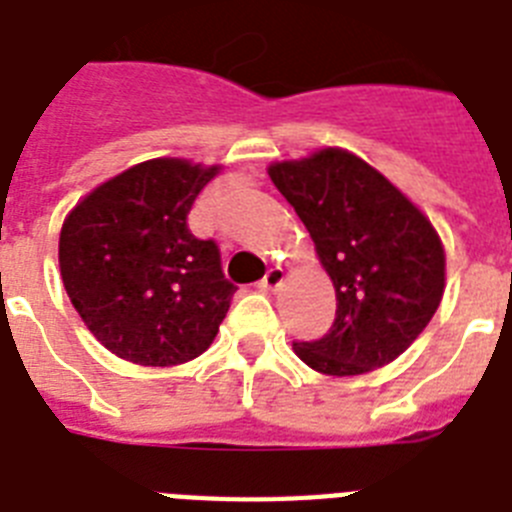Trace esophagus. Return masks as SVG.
I'll use <instances>...</instances> for the list:
<instances>
[{"mask_svg": "<svg viewBox=\"0 0 512 512\" xmlns=\"http://www.w3.org/2000/svg\"><path fill=\"white\" fill-rule=\"evenodd\" d=\"M281 281H284V268H281V265H273V268H268V273L263 276V281H260V287L276 289V287H281Z\"/></svg>", "mask_w": 512, "mask_h": 512, "instance_id": "obj_1", "label": "esophagus"}]
</instances>
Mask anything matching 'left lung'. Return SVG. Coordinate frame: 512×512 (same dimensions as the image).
Wrapping results in <instances>:
<instances>
[{"label": "left lung", "mask_w": 512, "mask_h": 512, "mask_svg": "<svg viewBox=\"0 0 512 512\" xmlns=\"http://www.w3.org/2000/svg\"><path fill=\"white\" fill-rule=\"evenodd\" d=\"M303 220L335 284V324L321 340L292 342L329 377H356L396 361L428 327L446 287L441 236L388 177L345 148L268 167Z\"/></svg>", "instance_id": "8db88e82"}]
</instances>
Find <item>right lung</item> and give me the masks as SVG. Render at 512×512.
<instances>
[{"label":"right lung","mask_w":512,"mask_h":512,"mask_svg":"<svg viewBox=\"0 0 512 512\" xmlns=\"http://www.w3.org/2000/svg\"><path fill=\"white\" fill-rule=\"evenodd\" d=\"M220 170L148 159L92 188L63 220V287L114 356L175 366L215 340L236 287L223 276L215 241L188 231V212Z\"/></svg>","instance_id":"obj_1"}]
</instances>
